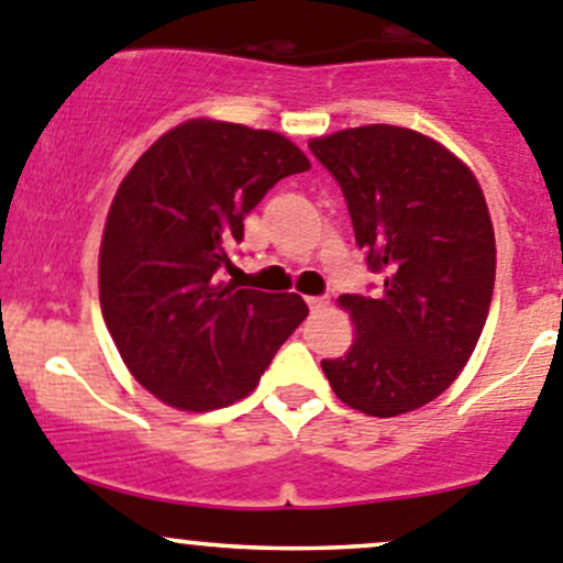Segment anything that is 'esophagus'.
<instances>
[{
    "mask_svg": "<svg viewBox=\"0 0 563 563\" xmlns=\"http://www.w3.org/2000/svg\"><path fill=\"white\" fill-rule=\"evenodd\" d=\"M329 305L327 297H308V308L313 310V313H318V310H323Z\"/></svg>",
    "mask_w": 563,
    "mask_h": 563,
    "instance_id": "34e87169",
    "label": "esophagus"
}]
</instances>
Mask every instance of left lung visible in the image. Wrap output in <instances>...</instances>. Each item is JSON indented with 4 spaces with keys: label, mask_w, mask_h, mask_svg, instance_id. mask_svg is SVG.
Instances as JSON below:
<instances>
[{
    "label": "left lung",
    "mask_w": 563,
    "mask_h": 563,
    "mask_svg": "<svg viewBox=\"0 0 563 563\" xmlns=\"http://www.w3.org/2000/svg\"><path fill=\"white\" fill-rule=\"evenodd\" d=\"M310 152L343 190L367 266L384 275L376 297H340L356 338L321 367L334 395L367 417L413 411L455 382L490 310L496 236L485 196L417 130H340Z\"/></svg>",
    "instance_id": "left-lung-1"
}]
</instances>
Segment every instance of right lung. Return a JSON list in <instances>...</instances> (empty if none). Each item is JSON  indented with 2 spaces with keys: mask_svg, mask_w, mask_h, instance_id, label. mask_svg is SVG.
<instances>
[{
  "mask_svg": "<svg viewBox=\"0 0 563 563\" xmlns=\"http://www.w3.org/2000/svg\"><path fill=\"white\" fill-rule=\"evenodd\" d=\"M310 161L280 133L192 119L119 185L100 245V308L135 382L181 411L250 395L305 321L297 294L225 283L245 214Z\"/></svg>",
  "mask_w": 563,
  "mask_h": 563,
  "instance_id": "add662e5",
  "label": "right lung"
}]
</instances>
